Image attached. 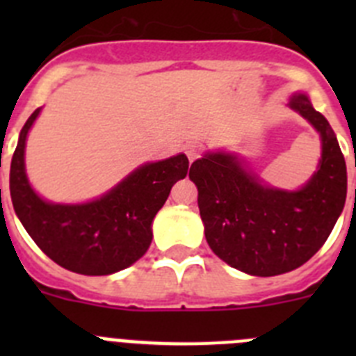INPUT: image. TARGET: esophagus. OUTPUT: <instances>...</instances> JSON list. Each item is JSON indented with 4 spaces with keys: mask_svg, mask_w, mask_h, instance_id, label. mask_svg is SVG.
<instances>
[{
    "mask_svg": "<svg viewBox=\"0 0 356 356\" xmlns=\"http://www.w3.org/2000/svg\"><path fill=\"white\" fill-rule=\"evenodd\" d=\"M185 153H187L188 160L194 162V160L200 156V146H196V144H187V146H185Z\"/></svg>",
    "mask_w": 356,
    "mask_h": 356,
    "instance_id": "esophagus-1",
    "label": "esophagus"
}]
</instances>
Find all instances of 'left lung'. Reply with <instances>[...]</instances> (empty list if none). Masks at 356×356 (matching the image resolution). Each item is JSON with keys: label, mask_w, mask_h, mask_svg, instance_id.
Instances as JSON below:
<instances>
[{"label": "left lung", "mask_w": 356, "mask_h": 356, "mask_svg": "<svg viewBox=\"0 0 356 356\" xmlns=\"http://www.w3.org/2000/svg\"><path fill=\"white\" fill-rule=\"evenodd\" d=\"M287 105L321 139L317 171L300 188L273 187L229 151H207L188 172L210 250L251 276L284 275L312 259L346 203V160L330 122L305 92L292 94Z\"/></svg>", "instance_id": "8db88e82"}]
</instances>
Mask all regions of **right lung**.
Instances as JSON below:
<instances>
[{
  "label": "right lung",
  "mask_w": 356,
  "mask_h": 356,
  "mask_svg": "<svg viewBox=\"0 0 356 356\" xmlns=\"http://www.w3.org/2000/svg\"><path fill=\"white\" fill-rule=\"evenodd\" d=\"M40 108L24 122L10 163V196L19 221L53 262L78 275L105 276L122 271L147 251L151 225L169 197L171 187L185 178L184 153L146 162L103 196L85 203H51L31 187L24 165L28 131Z\"/></svg>",
  "instance_id": "obj_1"
}]
</instances>
